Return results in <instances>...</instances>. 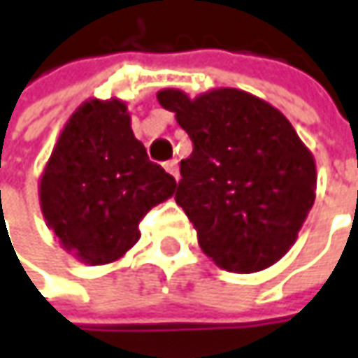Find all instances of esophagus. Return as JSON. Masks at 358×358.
<instances>
[{"label": "esophagus", "instance_id": "obj_1", "mask_svg": "<svg viewBox=\"0 0 358 358\" xmlns=\"http://www.w3.org/2000/svg\"><path fill=\"white\" fill-rule=\"evenodd\" d=\"M164 168H166L168 174H172V176H174V178H176V180L180 178L178 162H176V160H170V162H166V164H164Z\"/></svg>", "mask_w": 358, "mask_h": 358}]
</instances>
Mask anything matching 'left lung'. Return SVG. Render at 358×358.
Segmentation results:
<instances>
[{
    "mask_svg": "<svg viewBox=\"0 0 358 358\" xmlns=\"http://www.w3.org/2000/svg\"><path fill=\"white\" fill-rule=\"evenodd\" d=\"M194 150L180 162L176 203L202 252L222 269L255 273L279 262L313 208L317 168L285 115L240 89L190 99L162 89Z\"/></svg>",
    "mask_w": 358,
    "mask_h": 358,
    "instance_id": "left-lung-1",
    "label": "left lung"
}]
</instances>
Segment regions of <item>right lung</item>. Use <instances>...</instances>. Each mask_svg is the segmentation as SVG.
Listing matches in <instances>:
<instances>
[{
	"label": "right lung",
	"instance_id": "1",
	"mask_svg": "<svg viewBox=\"0 0 358 358\" xmlns=\"http://www.w3.org/2000/svg\"><path fill=\"white\" fill-rule=\"evenodd\" d=\"M174 192L176 180L148 160L118 99H89L69 117L39 180L47 228L89 265L120 259L141 240L144 214Z\"/></svg>",
	"mask_w": 358,
	"mask_h": 358
}]
</instances>
